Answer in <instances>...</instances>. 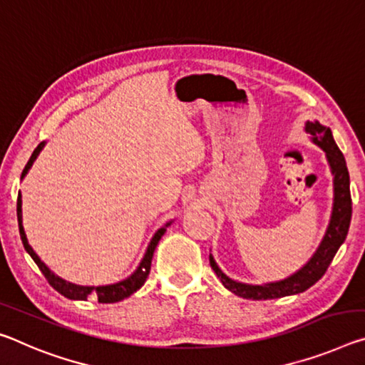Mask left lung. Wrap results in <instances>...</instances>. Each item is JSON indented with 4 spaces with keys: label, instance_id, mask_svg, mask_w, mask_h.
Wrapping results in <instances>:
<instances>
[{
    "label": "left lung",
    "instance_id": "obj_1",
    "mask_svg": "<svg viewBox=\"0 0 365 365\" xmlns=\"http://www.w3.org/2000/svg\"><path fill=\"white\" fill-rule=\"evenodd\" d=\"M305 131H309L312 135V141L325 151L329 169H331L333 173L334 200L331 219H329L325 237H323L322 244L318 245L314 257L297 273H294L292 276H289L282 281L268 282V284L253 286L230 279L229 276H225L219 269L212 255H210V264L214 269V273L221 279L224 287L229 289L230 292H234L235 296L253 300H266L292 296V294L307 291L310 286H314L325 274L329 263H331V259L336 255L338 248L346 240V235H348L352 214V201L349 192V172L348 167H346L344 155L339 151L336 143H334L331 130L327 128V126H322L318 121H315V123L307 121L305 123Z\"/></svg>",
    "mask_w": 365,
    "mask_h": 365
}]
</instances>
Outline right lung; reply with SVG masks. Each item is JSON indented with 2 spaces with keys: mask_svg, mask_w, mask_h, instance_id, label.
<instances>
[{
  "mask_svg": "<svg viewBox=\"0 0 365 365\" xmlns=\"http://www.w3.org/2000/svg\"><path fill=\"white\" fill-rule=\"evenodd\" d=\"M43 146H45V141L40 143L38 146L34 149L31 159H29V162L24 167V170H22L21 178L26 177V173L32 167L34 160L37 159V155L40 154V151H42ZM17 222H19V234H21V240H22V244H24L26 252L32 257V259L36 262V264L38 266L40 271H42L43 276L47 277L50 286L53 287L55 291L60 292L61 296H65L68 299H73V300H88L89 297H94V299L99 300L101 304L120 302V300L130 297L133 292H136L138 289H140L144 284V281H146L148 276H149V271H151V262H153V255H154L155 247H158L160 237L164 235L167 227L170 225V222H167L164 227H160L158 232L154 234V237L148 245V250H146V253H144L141 263L136 268L135 273L126 277V279H123V281L115 282V284L97 286L96 287V286H78V284H73V282H68L65 279H61L60 276L51 273L48 266L45 264L42 259L38 258L37 253L32 250V247L29 245V242H27V237H26V232H24V225H22V196H21V192H19V195H17Z\"/></svg>",
  "mask_w": 365,
  "mask_h": 365,
  "instance_id": "1",
  "label": "right lung"
}]
</instances>
